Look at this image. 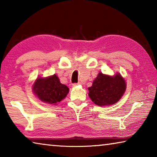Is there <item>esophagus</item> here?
<instances>
[{
    "instance_id": "obj_1",
    "label": "esophagus",
    "mask_w": 157,
    "mask_h": 157,
    "mask_svg": "<svg viewBox=\"0 0 157 157\" xmlns=\"http://www.w3.org/2000/svg\"><path fill=\"white\" fill-rule=\"evenodd\" d=\"M79 84H80V83H78V84L75 83V84H73V87H75V86H78V85H79Z\"/></svg>"
}]
</instances>
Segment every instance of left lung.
<instances>
[{
	"label": "left lung",
	"instance_id": "left-lung-1",
	"mask_svg": "<svg viewBox=\"0 0 157 157\" xmlns=\"http://www.w3.org/2000/svg\"><path fill=\"white\" fill-rule=\"evenodd\" d=\"M127 83L121 73L114 75L99 73L92 86L89 87V96L92 102L100 107L116 104L126 91Z\"/></svg>",
	"mask_w": 157,
	"mask_h": 157
}]
</instances>
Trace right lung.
I'll list each match as a JSON object with an SVG mask.
<instances>
[{"instance_id":"1","label":"right lung","mask_w":157,"mask_h":157,"mask_svg":"<svg viewBox=\"0 0 157 157\" xmlns=\"http://www.w3.org/2000/svg\"><path fill=\"white\" fill-rule=\"evenodd\" d=\"M33 91L39 100L57 105L68 94L67 86L62 84L56 74L46 78L38 77L33 84Z\"/></svg>"}]
</instances>
